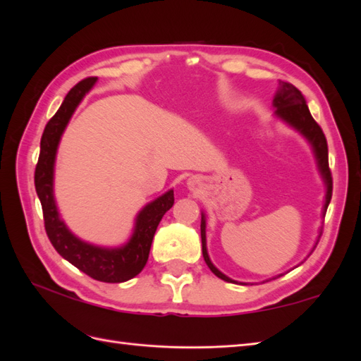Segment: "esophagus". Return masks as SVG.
I'll list each match as a JSON object with an SVG mask.
<instances>
[{
  "instance_id": "esophagus-1",
  "label": "esophagus",
  "mask_w": 361,
  "mask_h": 361,
  "mask_svg": "<svg viewBox=\"0 0 361 361\" xmlns=\"http://www.w3.org/2000/svg\"><path fill=\"white\" fill-rule=\"evenodd\" d=\"M188 185H190V188H191V190H195L197 186H198V180H195V179H191V180L188 182Z\"/></svg>"
}]
</instances>
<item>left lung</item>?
I'll use <instances>...</instances> for the list:
<instances>
[{
  "label": "left lung",
  "instance_id": "8db88e82",
  "mask_svg": "<svg viewBox=\"0 0 361 361\" xmlns=\"http://www.w3.org/2000/svg\"><path fill=\"white\" fill-rule=\"evenodd\" d=\"M272 105L276 108L274 114L277 115L279 118H281L283 121H286L289 126H292L293 128L304 136L312 147L315 160H317V166H319L320 175L326 183V201H324V207H323V216L326 214L327 206L331 200V190H334V180H331V173L329 169V151H327V140L326 136L322 130V127L317 124V121L312 118V115L308 109V105L305 102V97L302 94L293 84L290 82H284L280 81V87L274 96ZM323 229V228H322ZM322 229H320V235L319 240L322 237ZM319 243V241H317ZM315 243V244H317ZM201 244H203V257L207 264V267L210 268V271L214 274L216 277H219L228 283H237L235 280H231L229 277H226L225 274H222L218 268H216L207 253V246H206V216L204 213H201ZM284 276V274H280V276L274 277L279 279ZM271 279V280H274Z\"/></svg>",
  "mask_w": 361,
  "mask_h": 361
}]
</instances>
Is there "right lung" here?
Returning <instances> with one entry per match:
<instances>
[{
	"mask_svg": "<svg viewBox=\"0 0 361 361\" xmlns=\"http://www.w3.org/2000/svg\"><path fill=\"white\" fill-rule=\"evenodd\" d=\"M96 77H89L69 90L61 108L47 123L41 136L39 157L35 167V190L41 201L44 226L53 247L68 262L77 267L89 277L104 283H123L136 277L147 265L152 238L158 224L175 203L173 190L167 191L152 203L143 207L135 224L132 238L121 247L108 249L85 243L75 237L59 218L53 195V173L57 145L68 126L72 114L80 105L85 93L96 82Z\"/></svg>",
	"mask_w": 361,
	"mask_h": 361,
	"instance_id": "right-lung-1",
	"label": "right lung"
}]
</instances>
